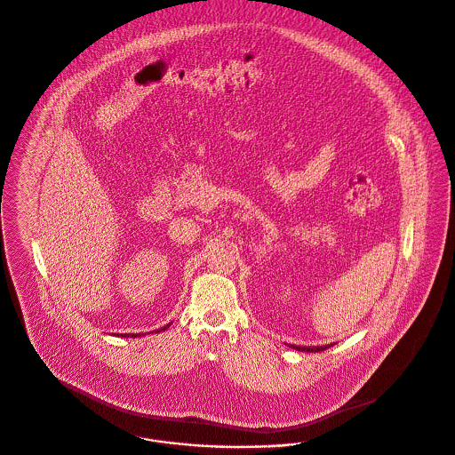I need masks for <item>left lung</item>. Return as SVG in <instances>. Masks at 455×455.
<instances>
[{
	"label": "left lung",
	"instance_id": "1",
	"mask_svg": "<svg viewBox=\"0 0 455 455\" xmlns=\"http://www.w3.org/2000/svg\"><path fill=\"white\" fill-rule=\"evenodd\" d=\"M331 347H332V345H327V347H308V348H307V347H292V348L298 351H310V353H318V351L327 350V348H331Z\"/></svg>",
	"mask_w": 455,
	"mask_h": 455
}]
</instances>
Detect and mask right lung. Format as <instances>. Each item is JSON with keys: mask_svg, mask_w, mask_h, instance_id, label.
<instances>
[{"mask_svg": "<svg viewBox=\"0 0 455 455\" xmlns=\"http://www.w3.org/2000/svg\"><path fill=\"white\" fill-rule=\"evenodd\" d=\"M166 327H168V325H166ZM166 327H163V329H161V331H164V329H166ZM157 332H159V331H157ZM133 336H135V334H132V338H133ZM124 338H130V334H124Z\"/></svg>", "mask_w": 455, "mask_h": 455, "instance_id": "1", "label": "right lung"}]
</instances>
